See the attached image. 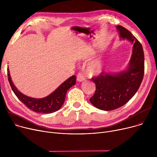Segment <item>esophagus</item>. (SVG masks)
<instances>
[{
  "label": "esophagus",
  "instance_id": "esophagus-1",
  "mask_svg": "<svg viewBox=\"0 0 157 157\" xmlns=\"http://www.w3.org/2000/svg\"><path fill=\"white\" fill-rule=\"evenodd\" d=\"M84 80H85V78L84 74L83 73H81V72L78 73V75H77V81L81 82V81H83Z\"/></svg>",
  "mask_w": 157,
  "mask_h": 157
}]
</instances>
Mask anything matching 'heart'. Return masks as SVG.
Here are the masks:
<instances>
[{
	"label": "heart",
	"instance_id": "b5f03b06",
	"mask_svg": "<svg viewBox=\"0 0 157 157\" xmlns=\"http://www.w3.org/2000/svg\"><path fill=\"white\" fill-rule=\"evenodd\" d=\"M102 71V64L98 61H95L90 63L87 68L88 74L91 76H94L99 74Z\"/></svg>",
	"mask_w": 157,
	"mask_h": 157
}]
</instances>
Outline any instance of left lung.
<instances>
[{"instance_id": "obj_1", "label": "left lung", "mask_w": 157, "mask_h": 157, "mask_svg": "<svg viewBox=\"0 0 157 157\" xmlns=\"http://www.w3.org/2000/svg\"><path fill=\"white\" fill-rule=\"evenodd\" d=\"M121 39L133 44L132 54L126 71L117 74L101 72L92 78L96 85L94 95L90 101L95 108L111 111L128 102L141 85L144 73V55L141 44L132 33L121 25L117 27Z\"/></svg>"}]
</instances>
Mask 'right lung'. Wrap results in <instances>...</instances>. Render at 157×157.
Returning a JSON list of instances; mask_svg holds the SVG:
<instances>
[{"mask_svg": "<svg viewBox=\"0 0 157 157\" xmlns=\"http://www.w3.org/2000/svg\"><path fill=\"white\" fill-rule=\"evenodd\" d=\"M8 81L13 91L18 99L27 108L36 113H52L59 110L63 105L67 90L76 84V78L72 76L58 87L53 92L42 98H35L21 94L13 84L10 76L9 68H7Z\"/></svg>", "mask_w": 157, "mask_h": 157, "instance_id": "obj_1", "label": "right lung"}]
</instances>
